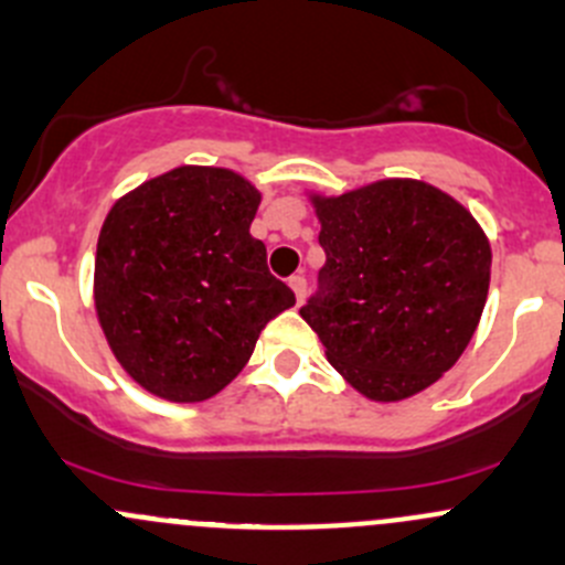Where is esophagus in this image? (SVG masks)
Here are the masks:
<instances>
[{
    "instance_id": "1",
    "label": "esophagus",
    "mask_w": 565,
    "mask_h": 565,
    "mask_svg": "<svg viewBox=\"0 0 565 565\" xmlns=\"http://www.w3.org/2000/svg\"><path fill=\"white\" fill-rule=\"evenodd\" d=\"M289 287H292L295 300L302 302V297H306V278H302V276H292V278H289Z\"/></svg>"
}]
</instances>
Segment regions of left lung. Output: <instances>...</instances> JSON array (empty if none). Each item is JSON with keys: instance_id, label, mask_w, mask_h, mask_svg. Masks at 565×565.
<instances>
[{"instance_id": "1", "label": "left lung", "mask_w": 565, "mask_h": 565, "mask_svg": "<svg viewBox=\"0 0 565 565\" xmlns=\"http://www.w3.org/2000/svg\"><path fill=\"white\" fill-rule=\"evenodd\" d=\"M327 263L300 308L327 362L373 402L411 399L458 362L491 287V241L424 179H377L343 195L308 190Z\"/></svg>"}]
</instances>
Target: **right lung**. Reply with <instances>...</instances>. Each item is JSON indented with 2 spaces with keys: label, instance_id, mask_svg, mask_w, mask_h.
I'll use <instances>...</instances> for the list:
<instances>
[{
  "label": "right lung",
  "instance_id": "right-lung-1",
  "mask_svg": "<svg viewBox=\"0 0 565 565\" xmlns=\"http://www.w3.org/2000/svg\"><path fill=\"white\" fill-rule=\"evenodd\" d=\"M263 192L222 166H177L115 201L98 233L93 302L117 364L169 402L220 394L259 332L295 306L249 233Z\"/></svg>",
  "mask_w": 565,
  "mask_h": 565
}]
</instances>
